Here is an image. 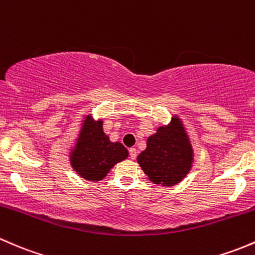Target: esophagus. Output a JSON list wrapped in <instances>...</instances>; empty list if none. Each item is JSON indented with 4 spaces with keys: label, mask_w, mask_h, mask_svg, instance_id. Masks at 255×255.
I'll use <instances>...</instances> for the list:
<instances>
[{
    "label": "esophagus",
    "mask_w": 255,
    "mask_h": 255,
    "mask_svg": "<svg viewBox=\"0 0 255 255\" xmlns=\"http://www.w3.org/2000/svg\"><path fill=\"white\" fill-rule=\"evenodd\" d=\"M128 153H130L131 159H135L136 157H137V151H136V148H130L128 149Z\"/></svg>",
    "instance_id": "1"
}]
</instances>
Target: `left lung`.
Listing matches in <instances>:
<instances>
[{
    "instance_id": "1",
    "label": "left lung",
    "mask_w": 255,
    "mask_h": 255,
    "mask_svg": "<svg viewBox=\"0 0 255 255\" xmlns=\"http://www.w3.org/2000/svg\"><path fill=\"white\" fill-rule=\"evenodd\" d=\"M194 152L179 118L157 128L147 138L145 151L137 156L143 173L154 184L172 186L184 179L191 169Z\"/></svg>"
}]
</instances>
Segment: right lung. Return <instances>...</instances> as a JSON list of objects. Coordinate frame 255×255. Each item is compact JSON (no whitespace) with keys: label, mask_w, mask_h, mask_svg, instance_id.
<instances>
[{"label":"right lung","mask_w":255,"mask_h":255,"mask_svg":"<svg viewBox=\"0 0 255 255\" xmlns=\"http://www.w3.org/2000/svg\"><path fill=\"white\" fill-rule=\"evenodd\" d=\"M128 156V152L123 143L109 140V136L103 131V122H94L89 115L83 120L75 147L70 153V162L78 175L91 182H98Z\"/></svg>","instance_id":"1"}]
</instances>
